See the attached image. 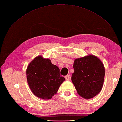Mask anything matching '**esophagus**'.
Instances as JSON below:
<instances>
[{
  "label": "esophagus",
  "mask_w": 122,
  "mask_h": 122,
  "mask_svg": "<svg viewBox=\"0 0 122 122\" xmlns=\"http://www.w3.org/2000/svg\"><path fill=\"white\" fill-rule=\"evenodd\" d=\"M65 79L67 80V81H68V80H69L70 78V75H67V76H65Z\"/></svg>",
  "instance_id": "esophagus-1"
}]
</instances>
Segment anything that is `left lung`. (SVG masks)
Returning a JSON list of instances; mask_svg holds the SVG:
<instances>
[{
	"mask_svg": "<svg viewBox=\"0 0 122 122\" xmlns=\"http://www.w3.org/2000/svg\"><path fill=\"white\" fill-rule=\"evenodd\" d=\"M71 80L78 94L90 99L98 94L102 87L105 70L96 56L90 55L76 59Z\"/></svg>",
	"mask_w": 122,
	"mask_h": 122,
	"instance_id": "left-lung-1",
	"label": "left lung"
}]
</instances>
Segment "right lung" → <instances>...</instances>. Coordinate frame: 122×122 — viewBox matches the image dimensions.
Masks as SVG:
<instances>
[{
	"mask_svg": "<svg viewBox=\"0 0 122 122\" xmlns=\"http://www.w3.org/2000/svg\"><path fill=\"white\" fill-rule=\"evenodd\" d=\"M59 68L49 59L39 56L29 64L26 70L27 80L32 93L43 99H50L56 94L65 78Z\"/></svg>",
	"mask_w": 122,
	"mask_h": 122,
	"instance_id": "1",
	"label": "right lung"
}]
</instances>
